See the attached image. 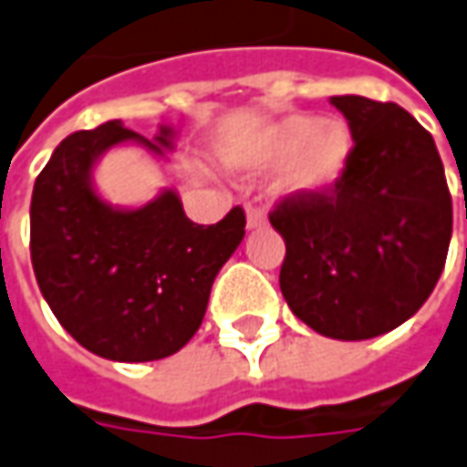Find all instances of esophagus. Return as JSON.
Here are the masks:
<instances>
[{"mask_svg":"<svg viewBox=\"0 0 467 467\" xmlns=\"http://www.w3.org/2000/svg\"><path fill=\"white\" fill-rule=\"evenodd\" d=\"M245 216H248V230H258L266 224V213L261 212L258 206H245Z\"/></svg>","mask_w":467,"mask_h":467,"instance_id":"1","label":"esophagus"}]
</instances>
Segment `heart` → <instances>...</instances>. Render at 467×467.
Returning <instances> with one entry per match:
<instances>
[{
  "instance_id": "heart-1",
  "label": "heart",
  "mask_w": 467,
  "mask_h": 467,
  "mask_svg": "<svg viewBox=\"0 0 467 467\" xmlns=\"http://www.w3.org/2000/svg\"><path fill=\"white\" fill-rule=\"evenodd\" d=\"M353 130L345 119L316 114H290L272 122L254 143L234 159V167L261 174L282 167L276 193L290 198H314L329 193L353 161Z\"/></svg>"
}]
</instances>
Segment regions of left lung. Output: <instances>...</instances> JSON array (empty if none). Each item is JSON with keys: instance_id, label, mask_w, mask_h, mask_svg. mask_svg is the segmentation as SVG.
Listing matches in <instances>:
<instances>
[{"instance_id": "8db88e82", "label": "left lung", "mask_w": 467, "mask_h": 467, "mask_svg": "<svg viewBox=\"0 0 467 467\" xmlns=\"http://www.w3.org/2000/svg\"><path fill=\"white\" fill-rule=\"evenodd\" d=\"M353 130L335 191L285 198L269 222L285 240L282 295L332 339H371L405 324L436 287L452 237V198L431 132L392 101L332 96Z\"/></svg>"}]
</instances>
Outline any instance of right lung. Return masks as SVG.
<instances>
[{"label":"right lung","mask_w":467,"mask_h":467,"mask_svg":"<svg viewBox=\"0 0 467 467\" xmlns=\"http://www.w3.org/2000/svg\"><path fill=\"white\" fill-rule=\"evenodd\" d=\"M161 125L149 140L109 119L67 135L36 177L31 198V261L51 314L86 350L119 363L177 353L198 332L212 285L245 234L234 206L216 224H195L174 191L138 209L107 203L93 188V167L119 143L156 156L172 149Z\"/></svg>","instance_id":"right-lung-1"}]
</instances>
